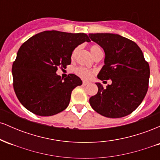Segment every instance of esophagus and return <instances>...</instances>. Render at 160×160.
<instances>
[{"mask_svg": "<svg viewBox=\"0 0 160 160\" xmlns=\"http://www.w3.org/2000/svg\"><path fill=\"white\" fill-rule=\"evenodd\" d=\"M89 84V82H86V81H82V86H86Z\"/></svg>", "mask_w": 160, "mask_h": 160, "instance_id": "esophagus-1", "label": "esophagus"}]
</instances>
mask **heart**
Returning <instances> with one entry per match:
<instances>
[{
	"mask_svg": "<svg viewBox=\"0 0 160 160\" xmlns=\"http://www.w3.org/2000/svg\"><path fill=\"white\" fill-rule=\"evenodd\" d=\"M89 49H90V52L92 56L94 57V58L97 56V55H98L99 53L102 52V49H101L98 46H96V45L92 46ZM76 52H77V49H75L72 54V58H74ZM75 73H76V74L78 75V77H80V78L83 79V80H89V79H91L92 77V75L95 74V71L89 69V68H86L78 67L75 69Z\"/></svg>",
	"mask_w": 160,
	"mask_h": 160,
	"instance_id": "heart-1",
	"label": "heart"
}]
</instances>
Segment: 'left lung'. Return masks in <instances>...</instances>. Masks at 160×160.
<instances>
[{"label":"left lung","mask_w":160,"mask_h":160,"mask_svg":"<svg viewBox=\"0 0 160 160\" xmlns=\"http://www.w3.org/2000/svg\"><path fill=\"white\" fill-rule=\"evenodd\" d=\"M92 41L105 52L104 65L98 75L111 80L104 88L89 98L91 107L99 114L120 118L132 113L140 105L149 86L150 67L140 47L132 40L114 34H89Z\"/></svg>","instance_id":"1"}]
</instances>
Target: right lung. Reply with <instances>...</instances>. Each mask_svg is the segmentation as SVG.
Returning <instances> with one entry per match:
<instances>
[{
    "instance_id": "obj_1",
    "label": "right lung",
    "mask_w": 160,
    "mask_h": 160,
    "mask_svg": "<svg viewBox=\"0 0 160 160\" xmlns=\"http://www.w3.org/2000/svg\"><path fill=\"white\" fill-rule=\"evenodd\" d=\"M85 41L90 40L84 33L45 31L20 47L12 74L14 91L24 107L48 117L68 106L71 92L82 80L74 74L63 79L56 73L58 67L65 68L71 64L74 49Z\"/></svg>"
}]
</instances>
